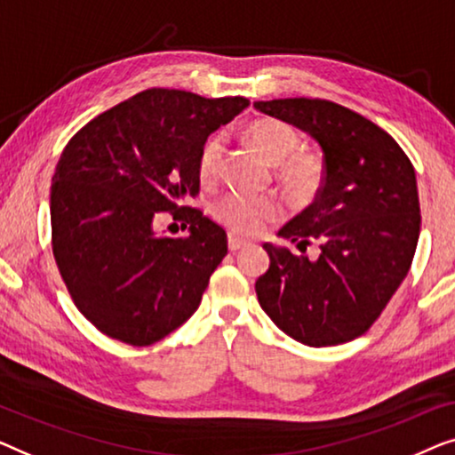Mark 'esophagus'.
<instances>
[{
  "label": "esophagus",
  "mask_w": 455,
  "mask_h": 455,
  "mask_svg": "<svg viewBox=\"0 0 455 455\" xmlns=\"http://www.w3.org/2000/svg\"><path fill=\"white\" fill-rule=\"evenodd\" d=\"M247 245L245 239H241V236L236 235H228V249L230 251H239V249H243Z\"/></svg>",
  "instance_id": "1"
}]
</instances>
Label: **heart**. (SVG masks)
<instances>
[{
    "mask_svg": "<svg viewBox=\"0 0 455 455\" xmlns=\"http://www.w3.org/2000/svg\"><path fill=\"white\" fill-rule=\"evenodd\" d=\"M247 142L267 161L278 164L276 175L289 197L294 202H309L323 185V163L313 152H297L300 136L283 119L261 117L245 127ZM225 140L210 138L197 156V177L202 185H214L222 175ZM278 214V204L267 196L233 191L220 197L214 206V216L235 235H255Z\"/></svg>",
    "mask_w": 455,
    "mask_h": 455,
    "instance_id": "obj_1",
    "label": "heart"
}]
</instances>
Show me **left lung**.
Here are the masks:
<instances>
[{"label": "left lung", "instance_id": "left-lung-1", "mask_svg": "<svg viewBox=\"0 0 455 455\" xmlns=\"http://www.w3.org/2000/svg\"><path fill=\"white\" fill-rule=\"evenodd\" d=\"M315 138L323 185L309 208L278 230L303 251L266 243L270 267L255 283L274 323L307 347H336L363 336L411 270L420 233L417 175L398 142L373 121L323 99L253 102Z\"/></svg>", "mask_w": 455, "mask_h": 455}]
</instances>
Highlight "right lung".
I'll list each match as a JSON object with an SVG mask.
<instances>
[{"mask_svg": "<svg viewBox=\"0 0 455 455\" xmlns=\"http://www.w3.org/2000/svg\"><path fill=\"white\" fill-rule=\"evenodd\" d=\"M249 105L148 88L69 140L51 183V245L74 305L94 328L150 347L194 315L227 255V233L200 208L197 156ZM163 213L190 227L158 235Z\"/></svg>", "mask_w": 455, "mask_h": 455, "instance_id": "1", "label": "right lung"}]
</instances>
